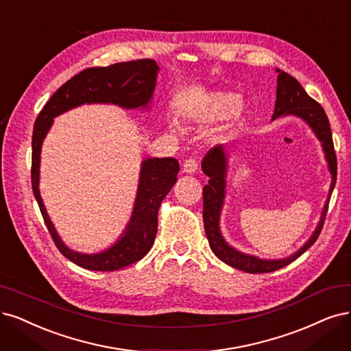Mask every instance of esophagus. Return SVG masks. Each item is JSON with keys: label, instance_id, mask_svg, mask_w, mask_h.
Listing matches in <instances>:
<instances>
[{"label": "esophagus", "instance_id": "1", "mask_svg": "<svg viewBox=\"0 0 351 351\" xmlns=\"http://www.w3.org/2000/svg\"><path fill=\"white\" fill-rule=\"evenodd\" d=\"M197 168H199V164L196 158H189L183 162V171L187 174H195L197 171Z\"/></svg>", "mask_w": 351, "mask_h": 351}]
</instances>
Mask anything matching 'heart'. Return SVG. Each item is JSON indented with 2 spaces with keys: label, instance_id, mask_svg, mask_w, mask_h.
<instances>
[{
  "label": "heart",
  "instance_id": "b5f03b06",
  "mask_svg": "<svg viewBox=\"0 0 351 351\" xmlns=\"http://www.w3.org/2000/svg\"><path fill=\"white\" fill-rule=\"evenodd\" d=\"M239 106L237 95L229 93H216L208 101L206 114L210 119H223L231 116Z\"/></svg>",
  "mask_w": 351,
  "mask_h": 351
}]
</instances>
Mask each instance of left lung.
<instances>
[{"mask_svg":"<svg viewBox=\"0 0 351 351\" xmlns=\"http://www.w3.org/2000/svg\"><path fill=\"white\" fill-rule=\"evenodd\" d=\"M276 106H274V114L273 120H276L282 114H296L306 120L308 125L315 132L318 139L322 142V147L325 151V158L328 161L330 171L332 174V183L330 193L335 186L337 180V156L334 151V142L332 134L330 128V120L325 114L322 106L309 97L308 93L302 88L299 81L289 75L287 72L280 71L279 77H277V94H276ZM203 173L209 177L208 186L203 189V222H204V232L209 239V245L213 251L215 256L226 263L231 267L239 269L247 273H270L276 271L285 265L291 264L298 257H300L313 243L318 239L322 226L325 222V216H327L328 203H325V208L322 210L321 222L313 232L308 243L302 247L293 256L283 260H258L256 257L245 256L243 252H238L237 250L229 247L221 232H219V215L222 202L225 196V176H226V158L222 147H217L209 151L204 155L202 162Z\"/></svg>","mask_w":351,"mask_h":351,"instance_id":"obj_1","label":"left lung"}]
</instances>
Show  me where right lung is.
<instances>
[{
  "instance_id": "1",
  "label": "right lung",
  "mask_w": 351,
  "mask_h": 351,
  "mask_svg": "<svg viewBox=\"0 0 351 351\" xmlns=\"http://www.w3.org/2000/svg\"><path fill=\"white\" fill-rule=\"evenodd\" d=\"M158 65L152 59H136L108 66H93L66 81L47 101L33 128L32 138V189L43 221L56 248L82 269L114 271L143 258L154 245L158 231L161 202L177 181L180 165L176 158L143 161L139 190L130 223L117 244L94 256L71 251L59 239L39 195V161L42 141L55 116L84 103H114L126 108L147 106L155 88Z\"/></svg>"
}]
</instances>
